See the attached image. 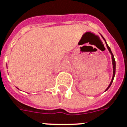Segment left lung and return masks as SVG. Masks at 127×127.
Wrapping results in <instances>:
<instances>
[{"instance_id": "1", "label": "left lung", "mask_w": 127, "mask_h": 127, "mask_svg": "<svg viewBox=\"0 0 127 127\" xmlns=\"http://www.w3.org/2000/svg\"><path fill=\"white\" fill-rule=\"evenodd\" d=\"M102 38L104 39V41H105V42H106V40H105V39H104V38H103V36H102ZM106 47H107V48H108V50H109V51L111 53V55H112V61H113V79H112V81H111V83H110V85H109V87H107V89H106V91H107V90L109 89V87H111V85H112V83H113V79H114V78H115V69H116V63H115V58H114V56H113V53H112V52H111V48H110V47H109V46H108V44H106Z\"/></svg>"}]
</instances>
